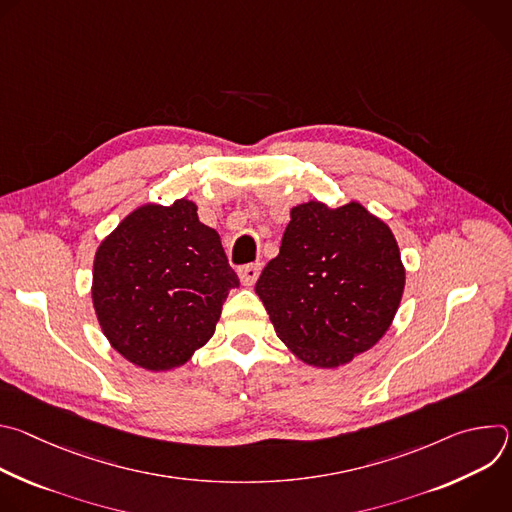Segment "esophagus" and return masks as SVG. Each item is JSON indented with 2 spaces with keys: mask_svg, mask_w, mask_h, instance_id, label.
<instances>
[{
  "mask_svg": "<svg viewBox=\"0 0 512 512\" xmlns=\"http://www.w3.org/2000/svg\"><path fill=\"white\" fill-rule=\"evenodd\" d=\"M259 273H261V263H251V265H245L239 269V279L243 285L251 287L257 281Z\"/></svg>",
  "mask_w": 512,
  "mask_h": 512,
  "instance_id": "obj_1",
  "label": "esophagus"
}]
</instances>
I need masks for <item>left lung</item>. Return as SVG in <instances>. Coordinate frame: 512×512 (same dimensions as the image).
I'll return each mask as SVG.
<instances>
[{
	"label": "left lung",
	"mask_w": 512,
	"mask_h": 512,
	"mask_svg": "<svg viewBox=\"0 0 512 512\" xmlns=\"http://www.w3.org/2000/svg\"><path fill=\"white\" fill-rule=\"evenodd\" d=\"M403 289L393 231L356 200L291 208L279 255L255 285L277 338L318 369L371 350L391 328Z\"/></svg>",
	"instance_id": "left-lung-1"
}]
</instances>
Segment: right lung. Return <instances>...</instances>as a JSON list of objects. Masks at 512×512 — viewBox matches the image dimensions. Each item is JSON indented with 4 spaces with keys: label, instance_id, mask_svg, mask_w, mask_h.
I'll return each instance as SVG.
<instances>
[{
    "label": "right lung",
    "instance_id": "1",
    "mask_svg": "<svg viewBox=\"0 0 512 512\" xmlns=\"http://www.w3.org/2000/svg\"><path fill=\"white\" fill-rule=\"evenodd\" d=\"M239 287L221 235L198 206L145 202L101 241L91 298L109 344L152 373L186 364L214 334L229 291Z\"/></svg>",
    "mask_w": 512,
    "mask_h": 512
}]
</instances>
